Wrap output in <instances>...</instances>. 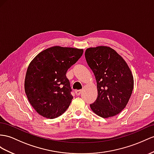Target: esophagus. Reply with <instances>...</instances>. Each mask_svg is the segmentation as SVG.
Returning <instances> with one entry per match:
<instances>
[{
  "label": "esophagus",
  "mask_w": 154,
  "mask_h": 154,
  "mask_svg": "<svg viewBox=\"0 0 154 154\" xmlns=\"http://www.w3.org/2000/svg\"><path fill=\"white\" fill-rule=\"evenodd\" d=\"M75 94L77 96H79L80 94L82 93V90H75Z\"/></svg>",
  "instance_id": "esophagus-1"
}]
</instances>
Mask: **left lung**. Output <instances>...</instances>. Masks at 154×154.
<instances>
[{"mask_svg": "<svg viewBox=\"0 0 154 154\" xmlns=\"http://www.w3.org/2000/svg\"><path fill=\"white\" fill-rule=\"evenodd\" d=\"M85 58L97 82V97L90 108L104 118L117 115L127 105L133 92L131 69L116 51L107 46L86 49Z\"/></svg>", "mask_w": 154, "mask_h": 154, "instance_id": "1", "label": "left lung"}]
</instances>
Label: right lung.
Here are the masks:
<instances>
[{"label": "right lung", "instance_id": "obj_1", "mask_svg": "<svg viewBox=\"0 0 154 154\" xmlns=\"http://www.w3.org/2000/svg\"><path fill=\"white\" fill-rule=\"evenodd\" d=\"M82 53L83 49L54 46L31 61L26 73L25 91L39 115L53 119L69 107L73 96L66 74Z\"/></svg>", "mask_w": 154, "mask_h": 154}]
</instances>
